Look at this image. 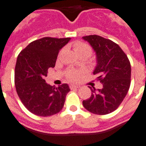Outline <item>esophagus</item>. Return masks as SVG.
<instances>
[{
  "label": "esophagus",
  "instance_id": "1",
  "mask_svg": "<svg viewBox=\"0 0 146 146\" xmlns=\"http://www.w3.org/2000/svg\"><path fill=\"white\" fill-rule=\"evenodd\" d=\"M79 87H80L79 86L73 85V84H71V85L70 86V88L71 90H73V89H77V88H79Z\"/></svg>",
  "mask_w": 146,
  "mask_h": 146
}]
</instances>
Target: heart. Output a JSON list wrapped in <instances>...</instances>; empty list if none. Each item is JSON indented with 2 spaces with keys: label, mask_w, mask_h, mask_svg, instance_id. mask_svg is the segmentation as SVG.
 Here are the masks:
<instances>
[{
  "label": "heart",
  "mask_w": 146,
  "mask_h": 146,
  "mask_svg": "<svg viewBox=\"0 0 146 146\" xmlns=\"http://www.w3.org/2000/svg\"><path fill=\"white\" fill-rule=\"evenodd\" d=\"M73 48L78 55H86L88 57L92 53V48L90 47V46L82 41L75 42L73 44ZM80 70H75V69H70L66 73V76L69 81L76 82L80 78Z\"/></svg>",
  "instance_id": "obj_1"
}]
</instances>
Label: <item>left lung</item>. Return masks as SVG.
Wrapping results in <instances>:
<instances>
[{
  "instance_id": "obj_1",
  "label": "left lung",
  "mask_w": 146,
  "mask_h": 146,
  "mask_svg": "<svg viewBox=\"0 0 146 146\" xmlns=\"http://www.w3.org/2000/svg\"><path fill=\"white\" fill-rule=\"evenodd\" d=\"M96 54L93 74L103 84L102 89L91 90V96L83 100L85 109L94 114L106 115L117 109L127 94L131 82V65L117 43L98 35L83 36Z\"/></svg>"
}]
</instances>
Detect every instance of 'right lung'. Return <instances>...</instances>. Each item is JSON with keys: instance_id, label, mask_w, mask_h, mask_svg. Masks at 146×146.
Wrapping results in <instances>:
<instances>
[{"instance_id": "obj_1", "label": "right lung", "mask_w": 146, "mask_h": 146, "mask_svg": "<svg viewBox=\"0 0 146 146\" xmlns=\"http://www.w3.org/2000/svg\"><path fill=\"white\" fill-rule=\"evenodd\" d=\"M70 38L43 37L31 42L19 53L14 73L17 93L22 103L34 115L50 116L63 109L70 92L66 83L56 87L44 77L55 66L59 51Z\"/></svg>"}]
</instances>
